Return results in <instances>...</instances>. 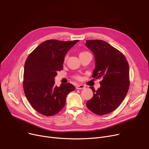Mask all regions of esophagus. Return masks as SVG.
<instances>
[{"label":"esophagus","mask_w":149,"mask_h":149,"mask_svg":"<svg viewBox=\"0 0 149 149\" xmlns=\"http://www.w3.org/2000/svg\"><path fill=\"white\" fill-rule=\"evenodd\" d=\"M85 88V86L84 85H81V84H80V85H76V88L77 90L84 89Z\"/></svg>","instance_id":"1"}]
</instances>
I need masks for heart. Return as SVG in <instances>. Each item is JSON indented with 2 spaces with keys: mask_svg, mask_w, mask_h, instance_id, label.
<instances>
[{
  "mask_svg": "<svg viewBox=\"0 0 149 149\" xmlns=\"http://www.w3.org/2000/svg\"><path fill=\"white\" fill-rule=\"evenodd\" d=\"M84 53H85V52H82V53H81L80 54H84ZM66 58H67V56L65 58V59H66ZM76 78L77 79H81V77L80 76L77 75V76H76Z\"/></svg>",
  "mask_w": 149,
  "mask_h": 149,
  "instance_id": "obj_1",
  "label": "heart"
}]
</instances>
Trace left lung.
<instances>
[{
    "label": "left lung",
    "instance_id": "left-lung-1",
    "mask_svg": "<svg viewBox=\"0 0 149 149\" xmlns=\"http://www.w3.org/2000/svg\"><path fill=\"white\" fill-rule=\"evenodd\" d=\"M86 46L94 55L95 67L92 77L100 79V87L87 101L86 107L97 115L116 109L125 99L130 85L129 67L124 55L106 41L86 40Z\"/></svg>",
    "mask_w": 149,
    "mask_h": 149
}]
</instances>
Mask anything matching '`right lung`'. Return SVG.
I'll use <instances>...</instances> for the list:
<instances>
[{
	"label": "right lung",
	"mask_w": 149,
	"mask_h": 149,
	"mask_svg": "<svg viewBox=\"0 0 149 149\" xmlns=\"http://www.w3.org/2000/svg\"><path fill=\"white\" fill-rule=\"evenodd\" d=\"M79 40L62 41L49 40L42 42L26 60L23 89L33 108L46 116L55 115L65 104L67 95L75 90L70 83L55 85L57 72L63 70L67 52Z\"/></svg>",
	"instance_id": "obj_1"
}]
</instances>
